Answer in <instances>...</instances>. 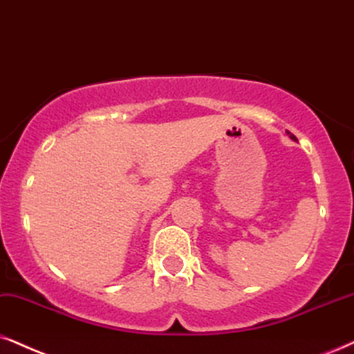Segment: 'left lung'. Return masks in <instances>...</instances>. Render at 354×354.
<instances>
[{"mask_svg": "<svg viewBox=\"0 0 354 354\" xmlns=\"http://www.w3.org/2000/svg\"><path fill=\"white\" fill-rule=\"evenodd\" d=\"M288 136H289L290 138H292V140H294V142H297V138H296V136H294V133H290V132L288 131Z\"/></svg>", "mask_w": 354, "mask_h": 354, "instance_id": "1", "label": "left lung"}]
</instances>
